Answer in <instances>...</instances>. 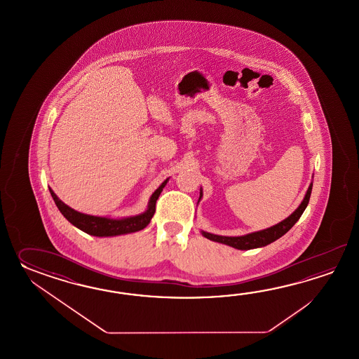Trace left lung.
Returning <instances> with one entry per match:
<instances>
[{
  "mask_svg": "<svg viewBox=\"0 0 359 359\" xmlns=\"http://www.w3.org/2000/svg\"><path fill=\"white\" fill-rule=\"evenodd\" d=\"M313 183L309 184L306 194H305L304 198L302 201V204L297 208V210L294 213L289 215L286 219H283V222L277 223L275 226L269 227V229H262L258 232H252V233H248L244 236L237 237H229V236H219V235H214V233H209L205 231H201L203 236L215 241V243H221V244L229 245L232 246L235 249L238 250H250V249H255V248H262V246H266V245L271 244L276 241L277 238L283 236L289 229L299 221V218L302 217V214L305 210V208L309 203V198H311V194H312ZM203 196V191L200 190V198Z\"/></svg>",
  "mask_w": 359,
  "mask_h": 359,
  "instance_id": "left-lung-1",
  "label": "left lung"
}]
</instances>
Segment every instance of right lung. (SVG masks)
I'll return each mask as SVG.
<instances>
[{
  "label": "right lung",
  "mask_w": 359,
  "mask_h": 359,
  "mask_svg": "<svg viewBox=\"0 0 359 359\" xmlns=\"http://www.w3.org/2000/svg\"><path fill=\"white\" fill-rule=\"evenodd\" d=\"M167 182H168V178L161 183L156 190L154 191L151 198L149 200L147 209L144 213L128 217V218H121V219H113V218H107V217H96V215H90V214L79 213L67 204H64L51 189H50V194L54 198L55 204L57 206V209L60 210V213L73 226H76V229L83 231L88 235H92V236H118V235L132 233V232H137V231L145 229L153 218L156 200L159 198V195H161V192Z\"/></svg>",
  "instance_id": "right-lung-1"
}]
</instances>
